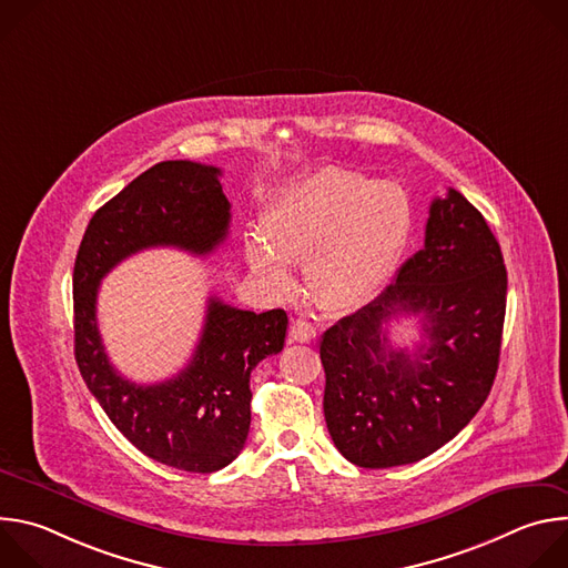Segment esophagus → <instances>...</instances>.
I'll list each match as a JSON object with an SVG mask.
<instances>
[{
	"instance_id": "obj_1",
	"label": "esophagus",
	"mask_w": 568,
	"mask_h": 568,
	"mask_svg": "<svg viewBox=\"0 0 568 568\" xmlns=\"http://www.w3.org/2000/svg\"><path fill=\"white\" fill-rule=\"evenodd\" d=\"M290 337H292V342L307 344V342H312L316 337V328L305 318H294L292 326H290Z\"/></svg>"
}]
</instances>
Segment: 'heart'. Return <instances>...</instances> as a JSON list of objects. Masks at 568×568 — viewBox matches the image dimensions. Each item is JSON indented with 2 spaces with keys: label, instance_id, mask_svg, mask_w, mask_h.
<instances>
[{
  "label": "heart",
  "instance_id": "heart-1",
  "mask_svg": "<svg viewBox=\"0 0 568 568\" xmlns=\"http://www.w3.org/2000/svg\"><path fill=\"white\" fill-rule=\"evenodd\" d=\"M414 226L409 195L344 169H321L281 191L261 215V237L245 242L254 276L274 294L294 285L290 265L305 263L316 305L353 312L390 281Z\"/></svg>",
  "mask_w": 568,
  "mask_h": 568
}]
</instances>
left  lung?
<instances>
[{"mask_svg":"<svg viewBox=\"0 0 568 568\" xmlns=\"http://www.w3.org/2000/svg\"><path fill=\"white\" fill-rule=\"evenodd\" d=\"M508 274L485 217L454 189L429 206L425 245L375 301L323 333V414L355 465L416 463L488 399L501 353ZM422 316L426 342L393 349L385 326Z\"/></svg>","mask_w":568,"mask_h":568,"instance_id":"8db88e82","label":"left lung"}]
</instances>
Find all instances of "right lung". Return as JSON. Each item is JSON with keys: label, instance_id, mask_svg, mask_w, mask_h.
<instances>
[{"label": "right lung", "instance_id": "add662e5", "mask_svg": "<svg viewBox=\"0 0 568 568\" xmlns=\"http://www.w3.org/2000/svg\"><path fill=\"white\" fill-rule=\"evenodd\" d=\"M220 169L161 161L90 220L73 265V351L88 388L114 427L145 456L184 471L226 467L245 447L252 423L250 377L283 351L285 310L252 312L209 298L197 348L184 371L159 384L116 373L97 321L99 285L128 256L178 247L195 256L222 245L231 204Z\"/></svg>", "mask_w": 568, "mask_h": 568}]
</instances>
